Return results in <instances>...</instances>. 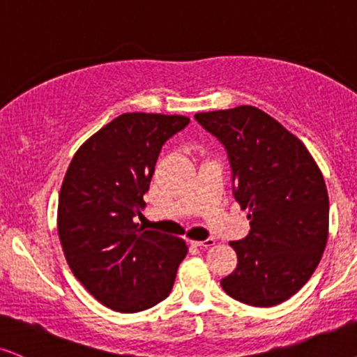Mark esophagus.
I'll list each match as a JSON object with an SVG mask.
<instances>
[{"instance_id": "obj_1", "label": "esophagus", "mask_w": 357, "mask_h": 357, "mask_svg": "<svg viewBox=\"0 0 357 357\" xmlns=\"http://www.w3.org/2000/svg\"><path fill=\"white\" fill-rule=\"evenodd\" d=\"M193 246H199V248H210V246L215 245V240L213 238H206V240H202V241H192Z\"/></svg>"}]
</instances>
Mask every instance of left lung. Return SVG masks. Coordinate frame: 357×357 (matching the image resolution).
<instances>
[{"instance_id": "obj_1", "label": "left lung", "mask_w": 357, "mask_h": 357, "mask_svg": "<svg viewBox=\"0 0 357 357\" xmlns=\"http://www.w3.org/2000/svg\"><path fill=\"white\" fill-rule=\"evenodd\" d=\"M231 169L233 197L250 208V233L230 241L235 271L220 281L233 300L276 306L311 278L326 248L329 199L305 144L253 105L195 114Z\"/></svg>"}]
</instances>
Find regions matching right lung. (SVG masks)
I'll list each match as a JSON object with an SVG mask.
<instances>
[{
	"mask_svg": "<svg viewBox=\"0 0 357 357\" xmlns=\"http://www.w3.org/2000/svg\"><path fill=\"white\" fill-rule=\"evenodd\" d=\"M190 119L122 114L73 157L59 193L57 231L68 265L92 296L119 313H137L165 300L185 241L144 230V193L158 153Z\"/></svg>",
	"mask_w": 357,
	"mask_h": 357,
	"instance_id": "obj_1",
	"label": "right lung"
}]
</instances>
